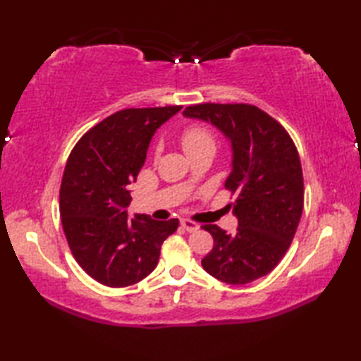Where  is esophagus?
Returning a JSON list of instances; mask_svg holds the SVG:
<instances>
[{"label": "esophagus", "instance_id": "obj_1", "mask_svg": "<svg viewBox=\"0 0 361 361\" xmlns=\"http://www.w3.org/2000/svg\"><path fill=\"white\" fill-rule=\"evenodd\" d=\"M181 226L185 228L188 233H194L198 228H200V225L195 224V221H192V220H188V219H181Z\"/></svg>", "mask_w": 361, "mask_h": 361}]
</instances>
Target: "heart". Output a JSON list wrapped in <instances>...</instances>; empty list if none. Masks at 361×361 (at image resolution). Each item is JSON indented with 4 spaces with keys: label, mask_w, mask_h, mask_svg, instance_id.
<instances>
[{
    "label": "heart",
    "mask_w": 361,
    "mask_h": 361,
    "mask_svg": "<svg viewBox=\"0 0 361 361\" xmlns=\"http://www.w3.org/2000/svg\"><path fill=\"white\" fill-rule=\"evenodd\" d=\"M181 144L186 153H192L204 147L216 149V140L214 135L206 127L194 126L186 128L181 135Z\"/></svg>",
    "instance_id": "heart-1"
}]
</instances>
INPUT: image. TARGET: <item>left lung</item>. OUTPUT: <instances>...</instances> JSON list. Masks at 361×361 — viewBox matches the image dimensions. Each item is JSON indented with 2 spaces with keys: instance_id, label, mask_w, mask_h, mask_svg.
I'll return each instance as SVG.
<instances>
[{
  "instance_id": "obj_1",
  "label": "left lung",
  "mask_w": 361,
  "mask_h": 361,
  "mask_svg": "<svg viewBox=\"0 0 361 361\" xmlns=\"http://www.w3.org/2000/svg\"><path fill=\"white\" fill-rule=\"evenodd\" d=\"M183 116L212 124L231 149L225 188L237 194V231L203 225L214 247L202 265L231 286L262 278L286 255L301 220L304 183L295 144L279 122L255 105H192Z\"/></svg>"
}]
</instances>
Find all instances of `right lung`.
I'll return each mask as SVG.
<instances>
[{
	"instance_id": "add662e5",
	"label": "right lung",
	"mask_w": 361,
	"mask_h": 361,
	"mask_svg": "<svg viewBox=\"0 0 361 361\" xmlns=\"http://www.w3.org/2000/svg\"><path fill=\"white\" fill-rule=\"evenodd\" d=\"M181 106L127 109L111 114L75 144L60 186V217L78 264L106 287H127L158 265L161 245L178 219L128 217V186L144 166L157 130Z\"/></svg>"
}]
</instances>
